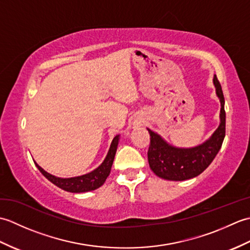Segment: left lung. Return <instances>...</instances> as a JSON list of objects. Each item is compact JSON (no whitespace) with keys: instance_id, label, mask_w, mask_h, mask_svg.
<instances>
[{"instance_id":"8db88e82","label":"left lung","mask_w":250,"mask_h":250,"mask_svg":"<svg viewBox=\"0 0 250 250\" xmlns=\"http://www.w3.org/2000/svg\"><path fill=\"white\" fill-rule=\"evenodd\" d=\"M213 82L221 105L220 125L203 144L192 148H178L169 145L160 135L147 129L150 135V145L147 152L148 162L151 171L160 178L182 182L198 176L213 162L220 150L226 135L225 98L216 75Z\"/></svg>"}]
</instances>
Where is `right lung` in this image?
Masks as SVG:
<instances>
[{"label":"right lung","instance_id":"right-lung-1","mask_svg":"<svg viewBox=\"0 0 250 250\" xmlns=\"http://www.w3.org/2000/svg\"><path fill=\"white\" fill-rule=\"evenodd\" d=\"M118 143H119V135H116L114 137L113 142H111L107 156H106V158L104 159L102 164H101L99 167L93 169L92 172L82 175V176H76V177H71V178L57 177V176H54V175L47 173L45 169L42 168L36 162L34 163L36 164L37 168L40 169V172L43 174L44 176L49 180V182L56 185L57 187L73 193L88 192V191H92L100 188L101 186L105 183L106 178L108 177L111 166H113V162H114V158L116 155Z\"/></svg>","mask_w":250,"mask_h":250}]
</instances>
